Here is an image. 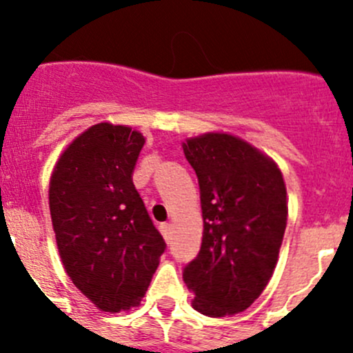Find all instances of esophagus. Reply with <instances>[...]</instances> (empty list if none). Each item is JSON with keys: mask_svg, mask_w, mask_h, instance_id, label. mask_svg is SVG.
I'll return each mask as SVG.
<instances>
[{"mask_svg": "<svg viewBox=\"0 0 353 353\" xmlns=\"http://www.w3.org/2000/svg\"><path fill=\"white\" fill-rule=\"evenodd\" d=\"M170 230H172V225H170V223H162V225H160V232H162L163 239H165L167 244L170 243V234H172Z\"/></svg>", "mask_w": 353, "mask_h": 353, "instance_id": "obj_1", "label": "esophagus"}]
</instances>
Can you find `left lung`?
<instances>
[{
	"label": "left lung",
	"mask_w": 353,
	"mask_h": 353,
	"mask_svg": "<svg viewBox=\"0 0 353 353\" xmlns=\"http://www.w3.org/2000/svg\"><path fill=\"white\" fill-rule=\"evenodd\" d=\"M203 239L183 279L193 309L210 318L243 312L261 295L279 263L288 199L282 170L259 148L223 131L188 138Z\"/></svg>",
	"instance_id": "8db88e82"
}]
</instances>
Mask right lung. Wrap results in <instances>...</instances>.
I'll use <instances>...</instances> for the list:
<instances>
[{"label": "right lung", "mask_w": 353, "mask_h": 353, "mask_svg": "<svg viewBox=\"0 0 353 353\" xmlns=\"http://www.w3.org/2000/svg\"><path fill=\"white\" fill-rule=\"evenodd\" d=\"M143 145L140 131L97 123L63 150L49 181L63 266L104 312L140 305L165 249L131 177Z\"/></svg>", "instance_id": "1"}]
</instances>
